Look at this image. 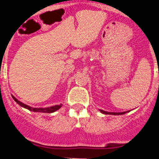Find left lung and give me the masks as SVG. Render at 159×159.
Listing matches in <instances>:
<instances>
[{
    "mask_svg": "<svg viewBox=\"0 0 159 159\" xmlns=\"http://www.w3.org/2000/svg\"><path fill=\"white\" fill-rule=\"evenodd\" d=\"M100 111L101 113L102 114H106V115H114V116H117V115H123V114L127 113V111H123V112H108V111H105L102 110H99Z\"/></svg>",
    "mask_w": 159,
    "mask_h": 159,
    "instance_id": "8db88e82",
    "label": "left lung"
}]
</instances>
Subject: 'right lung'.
I'll return each mask as SVG.
<instances>
[{
    "mask_svg": "<svg viewBox=\"0 0 159 159\" xmlns=\"http://www.w3.org/2000/svg\"><path fill=\"white\" fill-rule=\"evenodd\" d=\"M12 98H13V99L15 101H16V102H17L18 104L20 105V106H21L22 107L24 108H26V109H28V110L31 111H34V112H43V113H52V112H55L57 111V110H59L61 107H62V105L60 104V105H56V106H52V107H45V108H35V107H29L28 106V105L25 104V103H23V102H21L20 101H19L18 99H16V98L14 96H12Z\"/></svg>",
    "mask_w": 159,
    "mask_h": 159,
    "instance_id": "obj_1",
    "label": "right lung"
}]
</instances>
